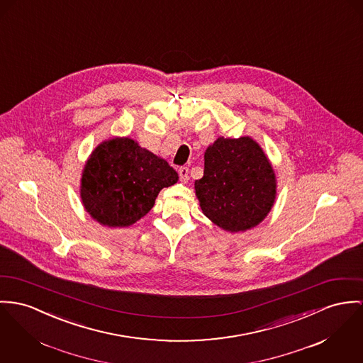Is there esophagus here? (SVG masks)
<instances>
[{
    "mask_svg": "<svg viewBox=\"0 0 363 363\" xmlns=\"http://www.w3.org/2000/svg\"><path fill=\"white\" fill-rule=\"evenodd\" d=\"M178 172H179V179H181V182L186 184V182L189 181V168L181 167L178 169Z\"/></svg>",
    "mask_w": 363,
    "mask_h": 363,
    "instance_id": "esophagus-1",
    "label": "esophagus"
}]
</instances>
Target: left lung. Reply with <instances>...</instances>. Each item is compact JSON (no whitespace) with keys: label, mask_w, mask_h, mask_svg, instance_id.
<instances>
[{"label":"left lung","mask_w":363,"mask_h":363,"mask_svg":"<svg viewBox=\"0 0 363 363\" xmlns=\"http://www.w3.org/2000/svg\"><path fill=\"white\" fill-rule=\"evenodd\" d=\"M203 214L236 233L259 225L277 199V175L268 156L250 137H220L204 152V174L195 181Z\"/></svg>","instance_id":"left-lung-1"}]
</instances>
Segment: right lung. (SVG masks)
<instances>
[{"label":"right lung","instance_id":"add662e5","mask_svg":"<svg viewBox=\"0 0 363 363\" xmlns=\"http://www.w3.org/2000/svg\"><path fill=\"white\" fill-rule=\"evenodd\" d=\"M177 171L167 162L128 137L101 142L85 162L80 197L96 223L125 228L155 206L163 188L177 184Z\"/></svg>","mask_w":363,"mask_h":363}]
</instances>
